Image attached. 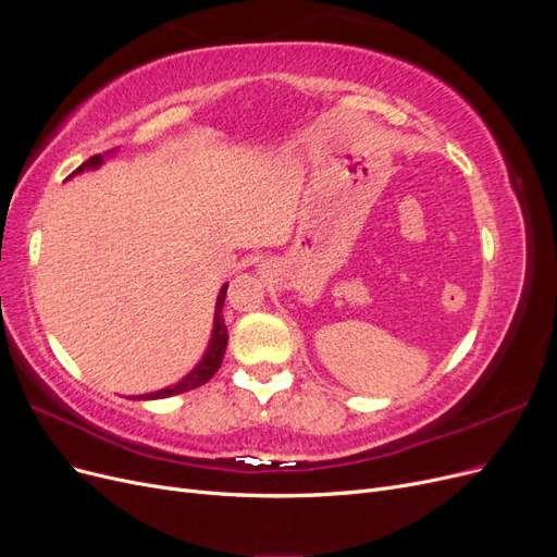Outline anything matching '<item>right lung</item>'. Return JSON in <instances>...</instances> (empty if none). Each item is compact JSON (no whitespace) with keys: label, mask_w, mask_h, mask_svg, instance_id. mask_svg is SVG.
<instances>
[{"label":"right lung","mask_w":557,"mask_h":557,"mask_svg":"<svg viewBox=\"0 0 557 557\" xmlns=\"http://www.w3.org/2000/svg\"><path fill=\"white\" fill-rule=\"evenodd\" d=\"M113 153H115V148L109 150V153H104V156H92L90 160L83 162L76 172H72V176L74 174H83L86 170H97V166H102L104 158H109ZM225 295H227V283L223 285L221 293H218V299H215L213 332H211V339H209V348L205 352V358H201L197 362V367L193 369V372L185 374L178 383H174L170 387H162V391H156V393L139 395L137 399H162V397H172V395H178V393H185V391H193V387L205 385L218 372V367H221L223 356H225V348H227V325H225V318H223Z\"/></svg>","instance_id":"1"}]
</instances>
